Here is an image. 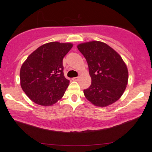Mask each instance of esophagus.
<instances>
[{
  "label": "esophagus",
  "instance_id": "1",
  "mask_svg": "<svg viewBox=\"0 0 152 152\" xmlns=\"http://www.w3.org/2000/svg\"><path fill=\"white\" fill-rule=\"evenodd\" d=\"M78 79H79V77H74V78H72L74 81H78Z\"/></svg>",
  "mask_w": 152,
  "mask_h": 152
}]
</instances>
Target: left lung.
<instances>
[{
  "label": "left lung",
  "instance_id": "left-lung-1",
  "mask_svg": "<svg viewBox=\"0 0 152 152\" xmlns=\"http://www.w3.org/2000/svg\"><path fill=\"white\" fill-rule=\"evenodd\" d=\"M87 61L91 83L83 90L86 99L97 106H107L121 97L128 82V70L121 56L99 41L79 44Z\"/></svg>",
  "mask_w": 152,
  "mask_h": 152
}]
</instances>
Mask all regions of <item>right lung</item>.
<instances>
[{
	"label": "right lung",
	"mask_w": 152,
	"mask_h": 152,
	"mask_svg": "<svg viewBox=\"0 0 152 152\" xmlns=\"http://www.w3.org/2000/svg\"><path fill=\"white\" fill-rule=\"evenodd\" d=\"M72 46L58 42L45 44L22 64L21 86L32 101L51 106L63 97L70 82L64 76L63 60Z\"/></svg>",
	"instance_id": "right-lung-1"
}]
</instances>
